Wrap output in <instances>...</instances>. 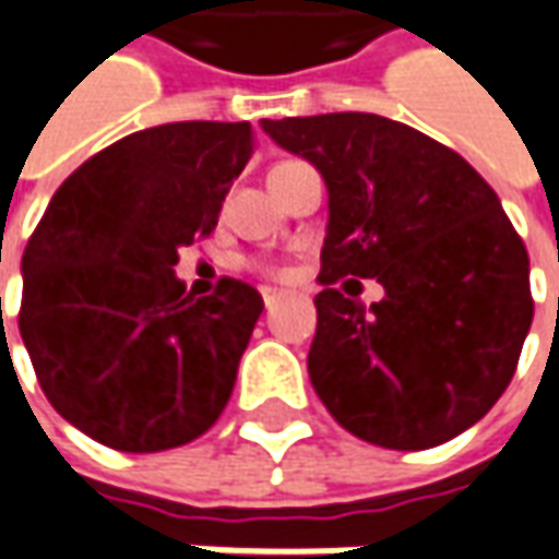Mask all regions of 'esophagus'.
I'll return each instance as SVG.
<instances>
[{
  "instance_id": "34e87169",
  "label": "esophagus",
  "mask_w": 559,
  "mask_h": 559,
  "mask_svg": "<svg viewBox=\"0 0 559 559\" xmlns=\"http://www.w3.org/2000/svg\"><path fill=\"white\" fill-rule=\"evenodd\" d=\"M284 290H275V287H263V302H265V309H272L278 299H284Z\"/></svg>"
}]
</instances>
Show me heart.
Returning <instances> with one entry per match:
<instances>
[{
  "instance_id": "heart-1",
  "label": "heart",
  "mask_w": 559,
  "mask_h": 559,
  "mask_svg": "<svg viewBox=\"0 0 559 559\" xmlns=\"http://www.w3.org/2000/svg\"><path fill=\"white\" fill-rule=\"evenodd\" d=\"M265 272H269V275H281V269L278 265H263Z\"/></svg>"
}]
</instances>
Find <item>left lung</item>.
Segmentation results:
<instances>
[{"mask_svg":"<svg viewBox=\"0 0 559 559\" xmlns=\"http://www.w3.org/2000/svg\"><path fill=\"white\" fill-rule=\"evenodd\" d=\"M330 192L309 376L330 416L389 450H428L484 419L533 324L530 257L492 186L404 121L263 119ZM376 277L367 310L332 284Z\"/></svg>","mask_w":559,"mask_h":559,"instance_id":"1","label":"left lung"}]
</instances>
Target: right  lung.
Segmentation results:
<instances>
[{"instance_id":"obj_1","label":"right lung","mask_w":559,"mask_h":559,"mask_svg":"<svg viewBox=\"0 0 559 559\" xmlns=\"http://www.w3.org/2000/svg\"><path fill=\"white\" fill-rule=\"evenodd\" d=\"M250 155V121L121 136L72 170L29 235L21 336L51 407L97 443L174 450L229 404L263 296L219 278L192 299L174 265L214 231Z\"/></svg>"}]
</instances>
